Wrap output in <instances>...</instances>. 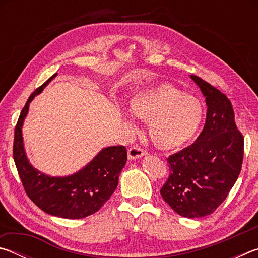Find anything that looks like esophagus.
<instances>
[{"instance_id": "1", "label": "esophagus", "mask_w": 258, "mask_h": 258, "mask_svg": "<svg viewBox=\"0 0 258 258\" xmlns=\"http://www.w3.org/2000/svg\"><path fill=\"white\" fill-rule=\"evenodd\" d=\"M147 152L145 149H143V148L139 147V146H133V147H131L128 150V158L137 159V158H140V157L145 156Z\"/></svg>"}]
</instances>
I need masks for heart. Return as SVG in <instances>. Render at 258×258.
Listing matches in <instances>:
<instances>
[{
  "mask_svg": "<svg viewBox=\"0 0 258 258\" xmlns=\"http://www.w3.org/2000/svg\"><path fill=\"white\" fill-rule=\"evenodd\" d=\"M130 110L148 123V134L160 149H175L196 137L204 121V104L171 84H160L133 95Z\"/></svg>",
  "mask_w": 258,
  "mask_h": 258,
  "instance_id": "1",
  "label": "heart"
}]
</instances>
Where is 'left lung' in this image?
<instances>
[{"mask_svg": "<svg viewBox=\"0 0 258 258\" xmlns=\"http://www.w3.org/2000/svg\"><path fill=\"white\" fill-rule=\"evenodd\" d=\"M191 78L206 98V123L195 143L167 158L169 175L160 195L178 215L199 218L215 212L237 181L243 135L229 98L200 77Z\"/></svg>", "mask_w": 258, "mask_h": 258, "instance_id": "left-lung-1", "label": "left lung"}]
</instances>
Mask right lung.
Returning a JSON list of instances; mask_svg holds the SVG:
<instances>
[{
  "label": "right lung",
  "mask_w": 258,
  "mask_h": 258,
  "mask_svg": "<svg viewBox=\"0 0 258 258\" xmlns=\"http://www.w3.org/2000/svg\"><path fill=\"white\" fill-rule=\"evenodd\" d=\"M55 75L30 94L20 112L15 128L14 159L25 192L38 208L62 218H84L97 213L116 190L127 151L124 146L104 148L84 168L67 177H50L32 167L25 155L21 127L29 102Z\"/></svg>",
  "instance_id": "right-lung-1"
}]
</instances>
